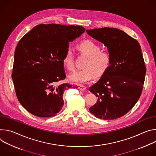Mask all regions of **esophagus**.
I'll return each instance as SVG.
<instances>
[{
    "instance_id": "obj_1",
    "label": "esophagus",
    "mask_w": 156,
    "mask_h": 156,
    "mask_svg": "<svg viewBox=\"0 0 156 156\" xmlns=\"http://www.w3.org/2000/svg\"><path fill=\"white\" fill-rule=\"evenodd\" d=\"M78 89L81 91H84V90H86V89H87V87H85V86H83V85H79Z\"/></svg>"
}]
</instances>
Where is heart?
Returning <instances> with one entry per match:
<instances>
[{"label": "heart", "instance_id": "obj_1", "mask_svg": "<svg viewBox=\"0 0 156 156\" xmlns=\"http://www.w3.org/2000/svg\"><path fill=\"white\" fill-rule=\"evenodd\" d=\"M79 53L87 57L82 65L83 69L69 75L70 81L83 84L91 80L94 77H100L104 75L110 66L111 55L108 51H101V47L95 42L87 40L77 45ZM74 57L71 50L67 49L62 58L64 66L69 71L74 68Z\"/></svg>", "mask_w": 156, "mask_h": 156}]
</instances>
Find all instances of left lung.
Here are the masks:
<instances>
[{"instance_id":"8db88e82","label":"left lung","mask_w":156,"mask_h":156,"mask_svg":"<svg viewBox=\"0 0 156 156\" xmlns=\"http://www.w3.org/2000/svg\"><path fill=\"white\" fill-rule=\"evenodd\" d=\"M86 31L104 44L112 58L107 72L89 89L98 97L89 110L95 117L105 120L122 117L136 104L143 88L146 68L140 43L115 28Z\"/></svg>"}]
</instances>
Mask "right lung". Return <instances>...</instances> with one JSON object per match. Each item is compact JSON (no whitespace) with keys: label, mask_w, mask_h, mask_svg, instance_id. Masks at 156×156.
I'll use <instances>...</instances> for the list:
<instances>
[{"label":"right lung","mask_w":156,"mask_h":156,"mask_svg":"<svg viewBox=\"0 0 156 156\" xmlns=\"http://www.w3.org/2000/svg\"><path fill=\"white\" fill-rule=\"evenodd\" d=\"M85 29L81 26L40 24L19 41L15 51L12 78L21 105L38 117L54 116L64 105L66 90L77 87L56 85L66 76L62 58L69 42Z\"/></svg>","instance_id":"1"}]
</instances>
